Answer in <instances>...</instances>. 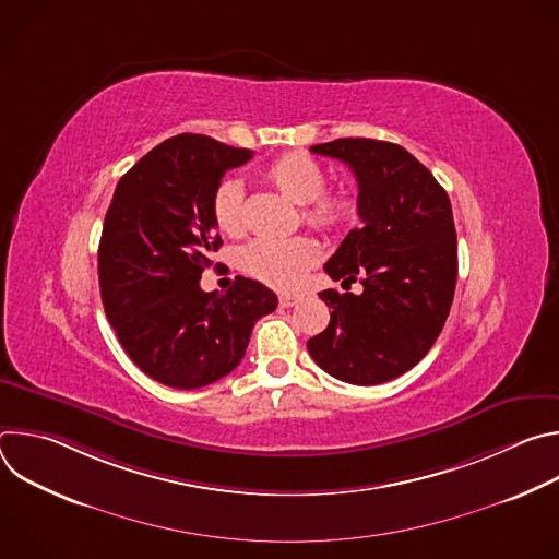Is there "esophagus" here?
<instances>
[{
    "label": "esophagus",
    "instance_id": "34e87169",
    "mask_svg": "<svg viewBox=\"0 0 559 559\" xmlns=\"http://www.w3.org/2000/svg\"><path fill=\"white\" fill-rule=\"evenodd\" d=\"M298 294H281L278 296V302H281V307H292V305H296L298 302Z\"/></svg>",
    "mask_w": 559,
    "mask_h": 559
}]
</instances>
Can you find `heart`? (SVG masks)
I'll return each mask as SVG.
<instances>
[{"label":"heart","mask_w":559,"mask_h":559,"mask_svg":"<svg viewBox=\"0 0 559 559\" xmlns=\"http://www.w3.org/2000/svg\"><path fill=\"white\" fill-rule=\"evenodd\" d=\"M265 179L292 203L302 205V221L323 234L347 229L358 216V199L347 190L325 192L328 175L323 166L302 152H289L265 170ZM212 216L227 236L246 231V192L243 183L225 179L212 197ZM318 250L309 238H257L241 250L238 263L243 272L278 289L296 287L316 263Z\"/></svg>","instance_id":"obj_1"}]
</instances>
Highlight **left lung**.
Here are the masks:
<instances>
[{
  "instance_id": "8db88e82",
  "label": "left lung",
  "mask_w": 559,
  "mask_h": 559,
  "mask_svg": "<svg viewBox=\"0 0 559 559\" xmlns=\"http://www.w3.org/2000/svg\"><path fill=\"white\" fill-rule=\"evenodd\" d=\"M338 158L358 181V216L325 272L343 287L325 289V332L307 341L316 365L352 384H380L418 365L440 336L457 278L451 201L403 145L336 139L309 147Z\"/></svg>"
}]
</instances>
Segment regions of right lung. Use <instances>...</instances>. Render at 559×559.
I'll return each instance as SVG.
<instances>
[{
	"label": "right lung",
	"mask_w": 559,
	"mask_h": 559,
	"mask_svg": "<svg viewBox=\"0 0 559 559\" xmlns=\"http://www.w3.org/2000/svg\"><path fill=\"white\" fill-rule=\"evenodd\" d=\"M252 150L205 134L158 143L119 179L99 243V287L110 325L152 380L199 389L243 360L252 328L278 298L236 276L227 292L199 281L221 248L212 197Z\"/></svg>",
	"instance_id": "obj_1"
}]
</instances>
